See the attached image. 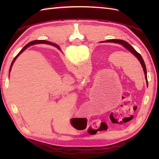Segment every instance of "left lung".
<instances>
[{
	"instance_id": "1",
	"label": "left lung",
	"mask_w": 159,
	"mask_h": 159,
	"mask_svg": "<svg viewBox=\"0 0 159 159\" xmlns=\"http://www.w3.org/2000/svg\"><path fill=\"white\" fill-rule=\"evenodd\" d=\"M106 42H111V43H119L123 45L126 49H128L130 52H132L133 55L135 56V57L138 59L139 61H140V63L142 66V68H143L144 74H145V79H146L147 82V69H146V66H145L144 61L142 59V56L139 55V54L137 52V51L134 49L133 47H132L131 45L128 43V42H126L125 41H123V40H118V39H111V40H108V41H106Z\"/></svg>"
}]
</instances>
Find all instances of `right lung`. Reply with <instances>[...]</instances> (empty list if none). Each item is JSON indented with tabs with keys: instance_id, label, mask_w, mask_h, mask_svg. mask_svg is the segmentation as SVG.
<instances>
[{
	"instance_id": "obj_1",
	"label": "right lung",
	"mask_w": 159,
	"mask_h": 159,
	"mask_svg": "<svg viewBox=\"0 0 159 159\" xmlns=\"http://www.w3.org/2000/svg\"><path fill=\"white\" fill-rule=\"evenodd\" d=\"M36 43H46V44H49V45H53V46H55V47H57L58 49H60V48H59V46L57 45H56V44H55V43H50V42H48V41H43V40H40V41H31V42H30V43H29L28 44H26L25 47H24L21 50V51L20 52L18 53V55L16 56V57L14 58V60H13V61H12V64H11V65H10V70H11V68H12V65H13V63L15 62V60L16 59H17V57H18L19 55H20V54L23 52L24 50H25L26 48L27 47H29V45H34V44H36Z\"/></svg>"
}]
</instances>
